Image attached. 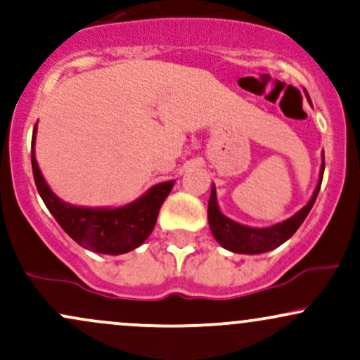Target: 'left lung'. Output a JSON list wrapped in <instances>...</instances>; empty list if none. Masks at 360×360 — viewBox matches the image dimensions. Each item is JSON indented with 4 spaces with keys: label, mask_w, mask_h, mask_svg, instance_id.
<instances>
[{
    "label": "left lung",
    "mask_w": 360,
    "mask_h": 360,
    "mask_svg": "<svg viewBox=\"0 0 360 360\" xmlns=\"http://www.w3.org/2000/svg\"><path fill=\"white\" fill-rule=\"evenodd\" d=\"M323 171L325 154L321 152L320 176H318L316 188L308 203L300 212L289 217L288 220H283L271 226L242 225V223L235 221L232 218L226 217V214H223L220 206H218L217 189H214V184H212V194H210L208 201V223L213 237L217 238V242L220 243L223 249L235 252V254H264V252H269L276 249V247L283 245L284 242L289 240L295 235L296 230L301 226V223L304 221V218L308 217L309 210L315 205L318 191H320L321 179H323Z\"/></svg>",
    "instance_id": "1"
}]
</instances>
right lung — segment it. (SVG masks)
<instances>
[{"label": "right lung", "mask_w": 360, "mask_h": 360, "mask_svg": "<svg viewBox=\"0 0 360 360\" xmlns=\"http://www.w3.org/2000/svg\"><path fill=\"white\" fill-rule=\"evenodd\" d=\"M37 125L32 137V169L40 198L74 242L98 254L120 255L137 249L154 230L157 214L176 181L148 188L123 206H77L65 203L47 184L35 157Z\"/></svg>", "instance_id": "obj_1"}]
</instances>
